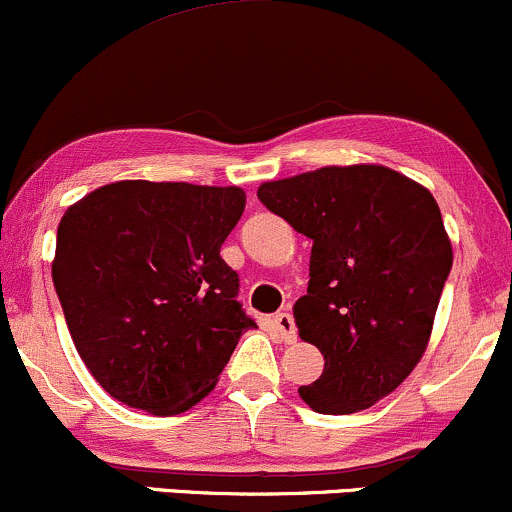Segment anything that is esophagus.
I'll use <instances>...</instances> for the list:
<instances>
[{
    "label": "esophagus",
    "instance_id": "esophagus-1",
    "mask_svg": "<svg viewBox=\"0 0 512 512\" xmlns=\"http://www.w3.org/2000/svg\"><path fill=\"white\" fill-rule=\"evenodd\" d=\"M271 324L285 344H293L295 339H298V329H295V320L290 312H278V315L271 320Z\"/></svg>",
    "mask_w": 512,
    "mask_h": 512
}]
</instances>
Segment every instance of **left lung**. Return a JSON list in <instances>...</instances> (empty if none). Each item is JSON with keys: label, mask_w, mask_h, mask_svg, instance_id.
Instances as JSON below:
<instances>
[{"label": "left lung", "mask_w": 512, "mask_h": 512, "mask_svg": "<svg viewBox=\"0 0 512 512\" xmlns=\"http://www.w3.org/2000/svg\"><path fill=\"white\" fill-rule=\"evenodd\" d=\"M258 200L312 239L307 295L293 315L324 371L300 398L349 415L393 393L425 354L452 241L432 192L386 166H327L258 188Z\"/></svg>", "instance_id": "8db88e82"}]
</instances>
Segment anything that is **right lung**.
<instances>
[{
	"label": "right lung",
	"instance_id": "obj_1",
	"mask_svg": "<svg viewBox=\"0 0 512 512\" xmlns=\"http://www.w3.org/2000/svg\"><path fill=\"white\" fill-rule=\"evenodd\" d=\"M244 207L234 185L119 180L65 210L53 285L80 359L119 403L190 410L256 327L219 256Z\"/></svg>",
	"mask_w": 512,
	"mask_h": 512
}]
</instances>
